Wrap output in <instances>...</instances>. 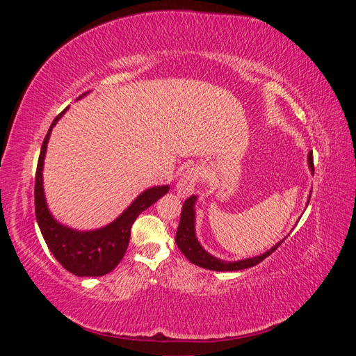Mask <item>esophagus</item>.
Returning a JSON list of instances; mask_svg holds the SVG:
<instances>
[{"mask_svg": "<svg viewBox=\"0 0 356 356\" xmlns=\"http://www.w3.org/2000/svg\"><path fill=\"white\" fill-rule=\"evenodd\" d=\"M199 179V169L197 168H188L186 170V174L181 177V179L178 181V184L175 187L177 195L182 199H186L188 196H191L195 193V186Z\"/></svg>", "mask_w": 356, "mask_h": 356, "instance_id": "esophagus-1", "label": "esophagus"}]
</instances>
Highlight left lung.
I'll return each instance as SVG.
<instances>
[{
    "instance_id": "8db88e82",
    "label": "left lung",
    "mask_w": 356,
    "mask_h": 356,
    "mask_svg": "<svg viewBox=\"0 0 356 356\" xmlns=\"http://www.w3.org/2000/svg\"><path fill=\"white\" fill-rule=\"evenodd\" d=\"M307 165L312 174H314V156H312V152L307 154ZM196 200H197L196 196H191L184 202V204H182L181 220L177 230L175 242H177V246L179 248V251L187 257V260L199 267L208 268V270H215V272L243 270V268H250L252 266H257L258 263H261L266 257L275 252V250H277V246L286 239L285 236L282 241H279L276 245H273L270 250H267L266 252L257 257L243 258V260H238V261L221 260V258L213 257L208 251H204V248L200 245V242L196 238V209H195ZM309 200H310V196L307 199V204H309Z\"/></svg>"
}]
</instances>
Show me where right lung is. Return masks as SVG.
<instances>
[{
  "label": "right lung",
  "instance_id": "1",
  "mask_svg": "<svg viewBox=\"0 0 356 356\" xmlns=\"http://www.w3.org/2000/svg\"><path fill=\"white\" fill-rule=\"evenodd\" d=\"M67 111L68 106L53 120L41 145L35 174V217L50 252L63 268L75 276H104L114 270L124 257L131 239L132 224L138 215L165 196L169 191V186H156L144 190L114 221L101 229L77 230L59 222L47 207L44 186H42V169H44V157L51 129Z\"/></svg>",
  "mask_w": 356,
  "mask_h": 356
}]
</instances>
